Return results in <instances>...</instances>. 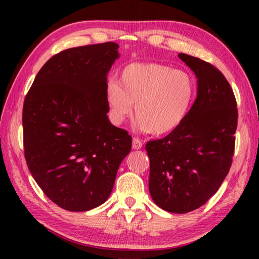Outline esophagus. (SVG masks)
<instances>
[{
	"mask_svg": "<svg viewBox=\"0 0 259 259\" xmlns=\"http://www.w3.org/2000/svg\"><path fill=\"white\" fill-rule=\"evenodd\" d=\"M133 147L135 150H139L142 147V142H140L139 138H134L133 139Z\"/></svg>",
	"mask_w": 259,
	"mask_h": 259,
	"instance_id": "obj_1",
	"label": "esophagus"
}]
</instances>
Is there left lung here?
I'll use <instances>...</instances> for the list:
<instances>
[{
  "instance_id": "left-lung-1",
  "label": "left lung",
  "mask_w": 259,
  "mask_h": 259,
  "mask_svg": "<svg viewBox=\"0 0 259 259\" xmlns=\"http://www.w3.org/2000/svg\"><path fill=\"white\" fill-rule=\"evenodd\" d=\"M114 42L71 48L47 61L26 95L24 151L35 182L52 202L88 211L106 202L131 136L107 117Z\"/></svg>"
}]
</instances>
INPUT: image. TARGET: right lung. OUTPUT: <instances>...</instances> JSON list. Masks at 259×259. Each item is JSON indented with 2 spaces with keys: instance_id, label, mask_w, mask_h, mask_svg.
<instances>
[{
  "instance_id": "right-lung-1",
  "label": "right lung",
  "mask_w": 259,
  "mask_h": 259,
  "mask_svg": "<svg viewBox=\"0 0 259 259\" xmlns=\"http://www.w3.org/2000/svg\"><path fill=\"white\" fill-rule=\"evenodd\" d=\"M178 57L198 78V97L171 133L145 148L153 201L165 211L186 213L207 202L229 174L238 109L221 72L196 57Z\"/></svg>"
}]
</instances>
